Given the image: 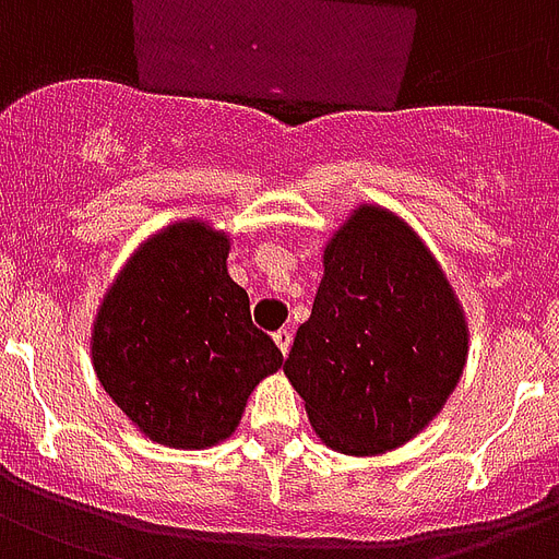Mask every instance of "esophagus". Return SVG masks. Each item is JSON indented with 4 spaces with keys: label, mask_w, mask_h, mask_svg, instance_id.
<instances>
[{
    "label": "esophagus",
    "mask_w": 559,
    "mask_h": 559,
    "mask_svg": "<svg viewBox=\"0 0 559 559\" xmlns=\"http://www.w3.org/2000/svg\"><path fill=\"white\" fill-rule=\"evenodd\" d=\"M292 341H294V334L288 332V329H280V332H274V343L280 346V352H283V355H288V349H292Z\"/></svg>",
    "instance_id": "obj_1"
}]
</instances>
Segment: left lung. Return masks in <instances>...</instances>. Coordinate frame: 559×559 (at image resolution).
<instances>
[{"mask_svg":"<svg viewBox=\"0 0 559 559\" xmlns=\"http://www.w3.org/2000/svg\"><path fill=\"white\" fill-rule=\"evenodd\" d=\"M467 320L404 218L360 204L323 251L311 317L285 374L325 448L378 456L415 439L456 390Z\"/></svg>","mask_w":559,"mask_h":559,"instance_id":"left-lung-1","label":"left lung"}]
</instances>
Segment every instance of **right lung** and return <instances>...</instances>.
Segmentation results:
<instances>
[{
    "instance_id": "add662e5",
    "label": "right lung",
    "mask_w": 559,
    "mask_h": 559,
    "mask_svg": "<svg viewBox=\"0 0 559 559\" xmlns=\"http://www.w3.org/2000/svg\"><path fill=\"white\" fill-rule=\"evenodd\" d=\"M227 253L225 230L173 222L127 259L92 323L97 381L164 448L230 439L257 383L283 366V352L251 323Z\"/></svg>"
}]
</instances>
